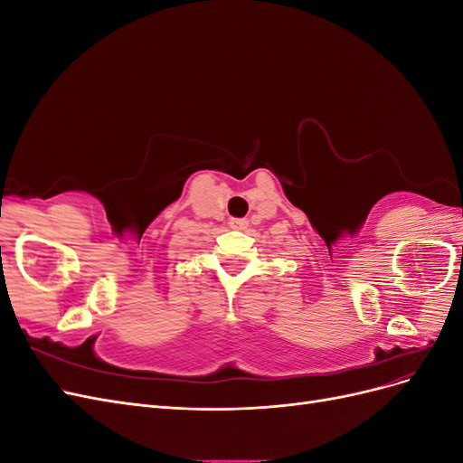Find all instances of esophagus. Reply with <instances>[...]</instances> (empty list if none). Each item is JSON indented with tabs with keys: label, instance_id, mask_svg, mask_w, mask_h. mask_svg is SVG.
<instances>
[{
	"label": "esophagus",
	"instance_id": "esophagus-1",
	"mask_svg": "<svg viewBox=\"0 0 463 463\" xmlns=\"http://www.w3.org/2000/svg\"><path fill=\"white\" fill-rule=\"evenodd\" d=\"M230 228L232 230H245L247 220L245 218H230Z\"/></svg>",
	"mask_w": 463,
	"mask_h": 463
}]
</instances>
